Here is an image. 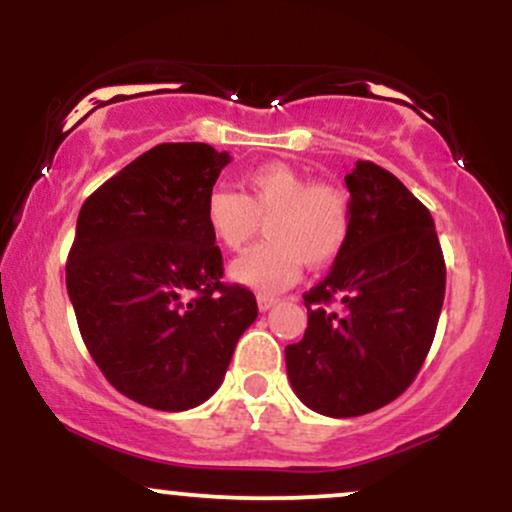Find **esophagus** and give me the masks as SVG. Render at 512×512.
I'll list each match as a JSON object with an SVG mask.
<instances>
[{
	"label": "esophagus",
	"mask_w": 512,
	"mask_h": 512,
	"mask_svg": "<svg viewBox=\"0 0 512 512\" xmlns=\"http://www.w3.org/2000/svg\"><path fill=\"white\" fill-rule=\"evenodd\" d=\"M274 303H276V298H274V296H264V293H260V296H257V308H260L262 313H264V310L272 308Z\"/></svg>",
	"instance_id": "esophagus-1"
}]
</instances>
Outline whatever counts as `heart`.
Instances as JSON below:
<instances>
[{
    "mask_svg": "<svg viewBox=\"0 0 512 512\" xmlns=\"http://www.w3.org/2000/svg\"><path fill=\"white\" fill-rule=\"evenodd\" d=\"M240 195L214 190L204 204L211 238L238 252L257 236L269 240L231 264L236 284L260 293L289 289L301 267L322 269L342 255L351 233V202L344 190L310 182L289 163L272 161L240 175Z\"/></svg>",
    "mask_w": 512,
    "mask_h": 512,
    "instance_id": "obj_1",
    "label": "heart"
}]
</instances>
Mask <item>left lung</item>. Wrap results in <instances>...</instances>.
<instances>
[{"label":"left lung","mask_w":512,"mask_h":512,"mask_svg":"<svg viewBox=\"0 0 512 512\" xmlns=\"http://www.w3.org/2000/svg\"><path fill=\"white\" fill-rule=\"evenodd\" d=\"M351 233L330 274L303 293L308 327L286 346L291 387L317 414L349 419L397 399L424 366L445 298L431 211L390 170L346 175Z\"/></svg>","instance_id":"1"}]
</instances>
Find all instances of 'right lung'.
I'll return each mask as SVG.
<instances>
[{
	"label": "right lung",
	"mask_w": 512,
	"mask_h": 512,
	"mask_svg": "<svg viewBox=\"0 0 512 512\" xmlns=\"http://www.w3.org/2000/svg\"><path fill=\"white\" fill-rule=\"evenodd\" d=\"M226 151L158 144L105 180L76 219L67 291L88 354L117 392L185 411L219 390L255 293L223 284L204 204Z\"/></svg>",
	"instance_id": "right-lung-1"
}]
</instances>
